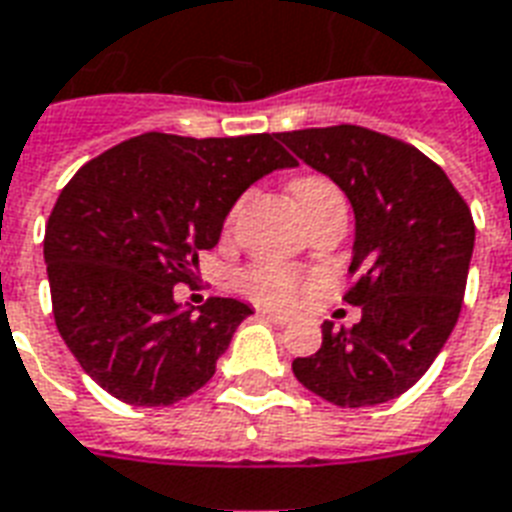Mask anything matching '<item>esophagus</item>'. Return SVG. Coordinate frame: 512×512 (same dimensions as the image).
Masks as SVG:
<instances>
[{"instance_id": "esophagus-1", "label": "esophagus", "mask_w": 512, "mask_h": 512, "mask_svg": "<svg viewBox=\"0 0 512 512\" xmlns=\"http://www.w3.org/2000/svg\"><path fill=\"white\" fill-rule=\"evenodd\" d=\"M260 317L268 319V322H273V325H279V327L290 325V317H287V314H279V311H271V308H260Z\"/></svg>"}]
</instances>
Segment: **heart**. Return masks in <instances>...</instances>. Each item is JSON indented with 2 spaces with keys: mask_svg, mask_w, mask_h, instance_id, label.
I'll list each match as a JSON object with an SVG mask.
<instances>
[{
  "mask_svg": "<svg viewBox=\"0 0 512 512\" xmlns=\"http://www.w3.org/2000/svg\"><path fill=\"white\" fill-rule=\"evenodd\" d=\"M330 193H338V190L322 177H300L292 182V198L298 206H306L308 201H317V198ZM236 212H239V206L230 212V220L236 217ZM239 290L247 292L249 298L260 300V303L290 306L303 295L306 282L298 271H290L282 265H252L239 276Z\"/></svg>",
  "mask_w": 512,
  "mask_h": 512,
  "instance_id": "obj_1",
  "label": "heart"
}]
</instances>
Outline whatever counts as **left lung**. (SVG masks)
<instances>
[{
  "instance_id": "1",
  "label": "left lung",
  "mask_w": 512,
  "mask_h": 512,
  "mask_svg": "<svg viewBox=\"0 0 512 512\" xmlns=\"http://www.w3.org/2000/svg\"><path fill=\"white\" fill-rule=\"evenodd\" d=\"M300 161L341 187L354 212L346 292L362 319L322 325V346L292 362L314 395L341 408L408 392L446 346L462 311L475 247L473 214L446 171L411 144L360 126L276 134Z\"/></svg>"
}]
</instances>
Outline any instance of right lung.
Here are the masks:
<instances>
[{
  "instance_id": "add662e5",
  "label": "right lung",
  "mask_w": 512,
  "mask_h": 512,
  "mask_svg": "<svg viewBox=\"0 0 512 512\" xmlns=\"http://www.w3.org/2000/svg\"><path fill=\"white\" fill-rule=\"evenodd\" d=\"M276 134L193 139L142 134L77 171L48 228L53 317L88 376L128 405H171L214 376L247 303H177L198 252L257 179L292 169Z\"/></svg>"
}]
</instances>
